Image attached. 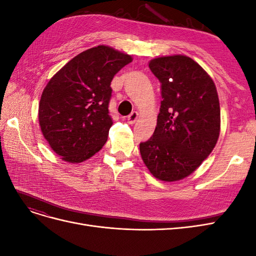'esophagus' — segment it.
Listing matches in <instances>:
<instances>
[{"label":"esophagus","instance_id":"34e87169","mask_svg":"<svg viewBox=\"0 0 256 256\" xmlns=\"http://www.w3.org/2000/svg\"><path fill=\"white\" fill-rule=\"evenodd\" d=\"M138 118V112H136V111L132 112V113H131V114L128 116V122H129V124H134V122H136Z\"/></svg>","mask_w":256,"mask_h":256}]
</instances>
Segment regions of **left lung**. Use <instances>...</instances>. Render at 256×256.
<instances>
[{"instance_id":"8db88e82","label":"left lung","mask_w":256,"mask_h":256,"mask_svg":"<svg viewBox=\"0 0 256 256\" xmlns=\"http://www.w3.org/2000/svg\"><path fill=\"white\" fill-rule=\"evenodd\" d=\"M150 69L160 82L162 100L156 129L140 143V152L154 177L180 180L196 171L218 141V92L210 76L188 56L154 58Z\"/></svg>"}]
</instances>
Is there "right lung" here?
<instances>
[{
	"label": "right lung",
	"mask_w": 256,
	"mask_h": 256,
	"mask_svg": "<svg viewBox=\"0 0 256 256\" xmlns=\"http://www.w3.org/2000/svg\"><path fill=\"white\" fill-rule=\"evenodd\" d=\"M130 56L106 46L90 48L53 76L40 102V125L51 148L76 164L102 148L112 126L111 81Z\"/></svg>",
	"instance_id": "1"
}]
</instances>
